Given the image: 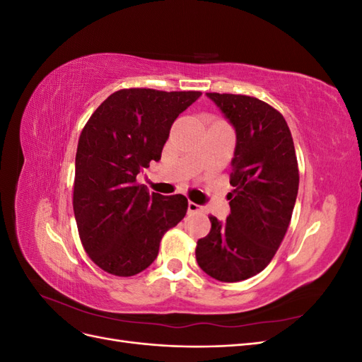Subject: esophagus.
<instances>
[{
    "instance_id": "34e87169",
    "label": "esophagus",
    "mask_w": 362,
    "mask_h": 362,
    "mask_svg": "<svg viewBox=\"0 0 362 362\" xmlns=\"http://www.w3.org/2000/svg\"><path fill=\"white\" fill-rule=\"evenodd\" d=\"M187 210H189V213H199V211H202V210H204V208H202L201 205H198V204H194V202L189 201Z\"/></svg>"
}]
</instances>
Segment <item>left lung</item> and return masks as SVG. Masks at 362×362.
Listing matches in <instances>:
<instances>
[{
    "instance_id": "8db88e82",
    "label": "left lung",
    "mask_w": 362,
    "mask_h": 362,
    "mask_svg": "<svg viewBox=\"0 0 362 362\" xmlns=\"http://www.w3.org/2000/svg\"><path fill=\"white\" fill-rule=\"evenodd\" d=\"M235 128L228 193L231 214L196 243V261L211 278L245 281L267 267L288 229L299 189L293 137L284 116L247 95L206 93Z\"/></svg>"
}]
</instances>
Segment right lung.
Instances as JSON below:
<instances>
[{
  "mask_svg": "<svg viewBox=\"0 0 362 362\" xmlns=\"http://www.w3.org/2000/svg\"><path fill=\"white\" fill-rule=\"evenodd\" d=\"M201 92L122 89L84 125L75 156L74 214L87 255L115 276H134L158 255L160 242L187 213L182 194H149L137 182L158 161L175 119Z\"/></svg>",
  "mask_w": 362,
  "mask_h": 362,
  "instance_id": "right-lung-1",
  "label": "right lung"
}]
</instances>
